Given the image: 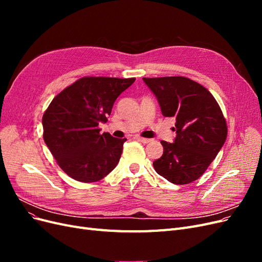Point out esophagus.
I'll use <instances>...</instances> for the list:
<instances>
[{
    "label": "esophagus",
    "instance_id": "34e87169",
    "mask_svg": "<svg viewBox=\"0 0 262 262\" xmlns=\"http://www.w3.org/2000/svg\"><path fill=\"white\" fill-rule=\"evenodd\" d=\"M137 140H139L140 142H142V143H149L150 141V139H146V138H142V137H137Z\"/></svg>",
    "mask_w": 262,
    "mask_h": 262
}]
</instances>
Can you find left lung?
<instances>
[{
    "label": "left lung",
    "instance_id": "obj_1",
    "mask_svg": "<svg viewBox=\"0 0 262 262\" xmlns=\"http://www.w3.org/2000/svg\"><path fill=\"white\" fill-rule=\"evenodd\" d=\"M156 96L164 117L176 118L173 143L162 141L163 155L153 162L158 175L175 185L203 175L227 137L223 113L213 95L185 76L143 77Z\"/></svg>",
    "mask_w": 262,
    "mask_h": 262
}]
</instances>
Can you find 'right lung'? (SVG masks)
<instances>
[{
  "label": "right lung",
  "instance_id": "1",
  "mask_svg": "<svg viewBox=\"0 0 262 262\" xmlns=\"http://www.w3.org/2000/svg\"><path fill=\"white\" fill-rule=\"evenodd\" d=\"M136 78L86 76L68 86L43 114V140L60 168L77 181L95 182L114 170L126 139L100 133L98 124Z\"/></svg>",
  "mask_w": 262,
  "mask_h": 262
}]
</instances>
